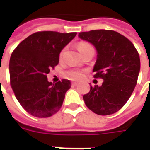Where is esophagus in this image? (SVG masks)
Here are the masks:
<instances>
[{
  "label": "esophagus",
  "instance_id": "obj_1",
  "mask_svg": "<svg viewBox=\"0 0 150 150\" xmlns=\"http://www.w3.org/2000/svg\"><path fill=\"white\" fill-rule=\"evenodd\" d=\"M77 85H78V83H77V82H72V86H77Z\"/></svg>",
  "mask_w": 150,
  "mask_h": 150
}]
</instances>
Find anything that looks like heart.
<instances>
[{
    "mask_svg": "<svg viewBox=\"0 0 150 150\" xmlns=\"http://www.w3.org/2000/svg\"><path fill=\"white\" fill-rule=\"evenodd\" d=\"M91 46L89 43L88 42H79L78 44V49L79 50V52H82L83 50L88 47H90ZM64 50L65 49H63L60 53V57H62L63 53H64ZM67 75L71 79H79L82 78V73L79 71H71L67 73Z\"/></svg>",
    "mask_w": 150,
    "mask_h": 150,
    "instance_id": "1",
    "label": "heart"
}]
</instances>
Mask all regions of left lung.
<instances>
[{
	"label": "left lung",
	"mask_w": 150,
	"mask_h": 150,
	"mask_svg": "<svg viewBox=\"0 0 150 150\" xmlns=\"http://www.w3.org/2000/svg\"><path fill=\"white\" fill-rule=\"evenodd\" d=\"M79 38L97 51L93 71L104 79L101 86L91 87L83 96L87 107L98 115H111L125 104L137 82L141 62L138 52L127 38L113 30L81 32Z\"/></svg>",
	"instance_id": "left-lung-1"
}]
</instances>
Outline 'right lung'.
<instances>
[{"mask_svg":"<svg viewBox=\"0 0 150 150\" xmlns=\"http://www.w3.org/2000/svg\"><path fill=\"white\" fill-rule=\"evenodd\" d=\"M76 34V32H37L23 40L12 53L9 60L12 89L22 108L32 116L49 117L62 106L71 83L67 79L51 83L46 75L59 64L62 50Z\"/></svg>","mask_w":150,"mask_h":150,"instance_id":"right-lung-1","label":"right lung"}]
</instances>
